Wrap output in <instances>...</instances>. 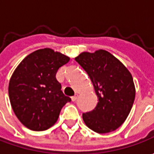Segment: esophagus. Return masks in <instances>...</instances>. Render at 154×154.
Segmentation results:
<instances>
[{
    "instance_id": "obj_1",
    "label": "esophagus",
    "mask_w": 154,
    "mask_h": 154,
    "mask_svg": "<svg viewBox=\"0 0 154 154\" xmlns=\"http://www.w3.org/2000/svg\"><path fill=\"white\" fill-rule=\"evenodd\" d=\"M77 98H78V95L76 94V95H74V96H73V97H71V99H72V101H73V102H75V101L77 100Z\"/></svg>"
}]
</instances>
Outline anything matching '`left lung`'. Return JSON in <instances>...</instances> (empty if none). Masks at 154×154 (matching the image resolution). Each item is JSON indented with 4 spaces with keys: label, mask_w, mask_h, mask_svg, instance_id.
I'll return each instance as SVG.
<instances>
[{
    "label": "left lung",
    "mask_w": 154,
    "mask_h": 154,
    "mask_svg": "<svg viewBox=\"0 0 154 154\" xmlns=\"http://www.w3.org/2000/svg\"><path fill=\"white\" fill-rule=\"evenodd\" d=\"M89 75L98 98L95 109L83 113L86 125L94 132H112L121 126L133 106L135 88L127 68L109 52H83L75 57Z\"/></svg>",
    "instance_id": "obj_1"
}]
</instances>
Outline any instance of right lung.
I'll return each instance as SVG.
<instances>
[{
  "mask_svg": "<svg viewBox=\"0 0 154 154\" xmlns=\"http://www.w3.org/2000/svg\"><path fill=\"white\" fill-rule=\"evenodd\" d=\"M68 62V56L45 48L28 55L14 70L9 81V99L16 116L29 129L50 128L71 101L56 78L58 69Z\"/></svg>",
  "mask_w": 154,
  "mask_h": 154,
  "instance_id": "1",
  "label": "right lung"
}]
</instances>
